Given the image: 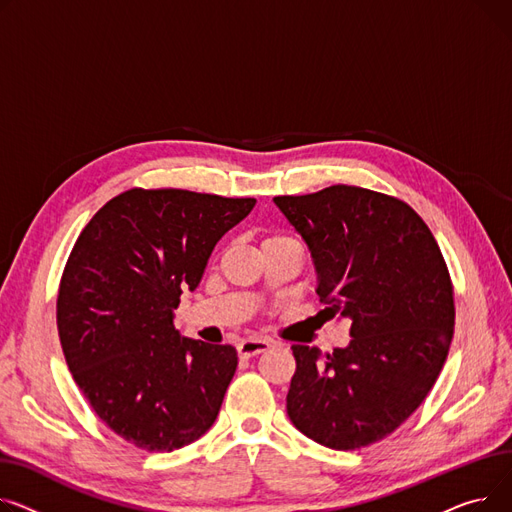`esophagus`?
<instances>
[{"instance_id":"34e87169","label":"esophagus","mask_w":512,"mask_h":512,"mask_svg":"<svg viewBox=\"0 0 512 512\" xmlns=\"http://www.w3.org/2000/svg\"><path fill=\"white\" fill-rule=\"evenodd\" d=\"M268 347H270V341H266V339H246L237 345V353H239V357L248 359V357H254V355L266 351Z\"/></svg>"}]
</instances>
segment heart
Returning a JSON list of instances; mask_svg holds the SVG:
<instances>
[{
    "instance_id": "heart-1",
    "label": "heart",
    "mask_w": 512,
    "mask_h": 512,
    "mask_svg": "<svg viewBox=\"0 0 512 512\" xmlns=\"http://www.w3.org/2000/svg\"><path fill=\"white\" fill-rule=\"evenodd\" d=\"M279 237H281V235H275V237H266V239H264V242H268V239H279Z\"/></svg>"
}]
</instances>
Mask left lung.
<instances>
[{
  "instance_id": "1",
  "label": "left lung",
  "mask_w": 512,
  "mask_h": 512,
  "mask_svg": "<svg viewBox=\"0 0 512 512\" xmlns=\"http://www.w3.org/2000/svg\"><path fill=\"white\" fill-rule=\"evenodd\" d=\"M275 204L306 242L328 318L351 341L322 353L293 345V426L314 442L355 450L393 434L424 403L448 355L455 293L428 225L399 198L330 186Z\"/></svg>"
}]
</instances>
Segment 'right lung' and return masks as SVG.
<instances>
[{
    "mask_svg": "<svg viewBox=\"0 0 512 512\" xmlns=\"http://www.w3.org/2000/svg\"><path fill=\"white\" fill-rule=\"evenodd\" d=\"M254 204L132 188L76 239L57 293L59 341L90 407L138 448L171 453L215 424L237 351L182 337L173 310Z\"/></svg>",
    "mask_w": 512,
    "mask_h": 512,
    "instance_id": "obj_1",
    "label": "right lung"
}]
</instances>
